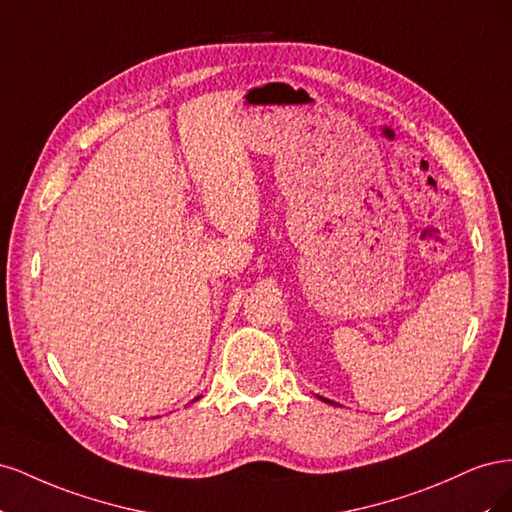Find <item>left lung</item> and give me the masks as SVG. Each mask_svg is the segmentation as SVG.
Returning <instances> with one entry per match:
<instances>
[{"label": "left lung", "instance_id": "obj_1", "mask_svg": "<svg viewBox=\"0 0 512 512\" xmlns=\"http://www.w3.org/2000/svg\"><path fill=\"white\" fill-rule=\"evenodd\" d=\"M322 399H324V397H322ZM324 401H329V399H324ZM329 404H333V401H329ZM335 406H337V404H335Z\"/></svg>", "mask_w": 512, "mask_h": 512}]
</instances>
